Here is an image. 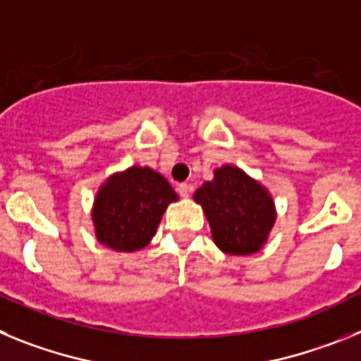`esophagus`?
Returning <instances> with one entry per match:
<instances>
[{"label": "esophagus", "mask_w": 361, "mask_h": 361, "mask_svg": "<svg viewBox=\"0 0 361 361\" xmlns=\"http://www.w3.org/2000/svg\"><path fill=\"white\" fill-rule=\"evenodd\" d=\"M177 191H178V195H180V197H184V199H188V197H190L191 186H190V184H186V183L178 184Z\"/></svg>", "instance_id": "obj_1"}]
</instances>
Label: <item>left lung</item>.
I'll use <instances>...</instances> for the list:
<instances>
[{"label": "left lung", "instance_id": "8db88e82", "mask_svg": "<svg viewBox=\"0 0 361 361\" xmlns=\"http://www.w3.org/2000/svg\"><path fill=\"white\" fill-rule=\"evenodd\" d=\"M193 199L206 213L213 242L228 255L262 250L276 220L269 191L237 166L216 168L213 180L204 183Z\"/></svg>", "mask_w": 361, "mask_h": 361}]
</instances>
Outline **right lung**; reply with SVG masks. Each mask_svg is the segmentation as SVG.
<instances>
[{"label":"right lung","instance_id":"obj_1","mask_svg":"<svg viewBox=\"0 0 361 361\" xmlns=\"http://www.w3.org/2000/svg\"><path fill=\"white\" fill-rule=\"evenodd\" d=\"M178 199L152 168L132 166L99 188L92 208L95 237L114 251L133 253L149 244L166 208Z\"/></svg>","mask_w":361,"mask_h":361}]
</instances>
